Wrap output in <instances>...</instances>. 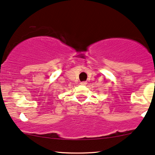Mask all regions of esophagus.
<instances>
[{"mask_svg":"<svg viewBox=\"0 0 155 155\" xmlns=\"http://www.w3.org/2000/svg\"><path fill=\"white\" fill-rule=\"evenodd\" d=\"M87 84V81H82V82H81V83H80V84H81V85H86Z\"/></svg>","mask_w":155,"mask_h":155,"instance_id":"1","label":"esophagus"}]
</instances>
